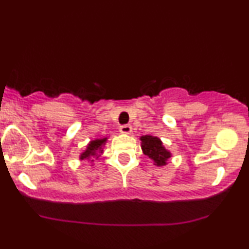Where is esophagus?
Wrapping results in <instances>:
<instances>
[{
    "label": "esophagus",
    "mask_w": 249,
    "mask_h": 249,
    "mask_svg": "<svg viewBox=\"0 0 249 249\" xmlns=\"http://www.w3.org/2000/svg\"><path fill=\"white\" fill-rule=\"evenodd\" d=\"M119 131H121L122 133L128 134L131 133V131H132V127H131V125L125 124V125H122V126H119Z\"/></svg>",
    "instance_id": "obj_1"
}]
</instances>
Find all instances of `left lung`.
<instances>
[{
	"instance_id": "left-lung-1",
	"label": "left lung",
	"mask_w": 249,
	"mask_h": 249,
	"mask_svg": "<svg viewBox=\"0 0 249 249\" xmlns=\"http://www.w3.org/2000/svg\"><path fill=\"white\" fill-rule=\"evenodd\" d=\"M141 141L142 152H144L145 156L152 159L158 166L166 165V161L171 157V153L167 150H165L160 139L152 136H142Z\"/></svg>"
}]
</instances>
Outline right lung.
Returning <instances> with one entry per match:
<instances>
[{
  "instance_id": "obj_1",
  "label": "right lung",
  "mask_w": 249,
  "mask_h": 249,
  "mask_svg": "<svg viewBox=\"0 0 249 249\" xmlns=\"http://www.w3.org/2000/svg\"><path fill=\"white\" fill-rule=\"evenodd\" d=\"M107 142V138L104 139H96V141H92L90 144L88 145V148L85 150V152L82 153L81 159H89L90 157L96 156L97 152L102 153V145H104V142Z\"/></svg>"
}]
</instances>
